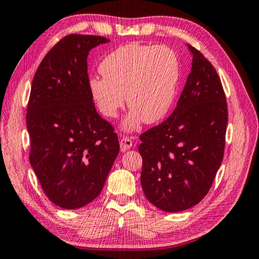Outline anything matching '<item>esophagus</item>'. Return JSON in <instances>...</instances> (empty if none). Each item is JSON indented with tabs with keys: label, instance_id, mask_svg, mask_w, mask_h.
Segmentation results:
<instances>
[{
	"label": "esophagus",
	"instance_id": "esophagus-1",
	"mask_svg": "<svg viewBox=\"0 0 259 259\" xmlns=\"http://www.w3.org/2000/svg\"><path fill=\"white\" fill-rule=\"evenodd\" d=\"M133 146V141L130 138H122L120 140V150L121 152H125L128 150V149L132 148Z\"/></svg>",
	"mask_w": 259,
	"mask_h": 259
}]
</instances>
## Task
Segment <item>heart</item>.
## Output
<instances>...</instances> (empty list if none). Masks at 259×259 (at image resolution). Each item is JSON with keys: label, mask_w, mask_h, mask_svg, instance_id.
Segmentation results:
<instances>
[{"label": "heart", "mask_w": 259, "mask_h": 259, "mask_svg": "<svg viewBox=\"0 0 259 259\" xmlns=\"http://www.w3.org/2000/svg\"><path fill=\"white\" fill-rule=\"evenodd\" d=\"M100 71L103 77L89 80L90 93L108 118L118 115L126 98L131 109L121 125L126 132L138 130L142 120L156 124L164 119L178 94L180 60L166 45H122L103 59Z\"/></svg>", "instance_id": "heart-1"}]
</instances>
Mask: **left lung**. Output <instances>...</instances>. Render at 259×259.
Returning a JSON list of instances; mask_svg holds the SVG:
<instances>
[{"mask_svg": "<svg viewBox=\"0 0 259 259\" xmlns=\"http://www.w3.org/2000/svg\"><path fill=\"white\" fill-rule=\"evenodd\" d=\"M192 67L173 113L143 133L141 185L153 206L189 209L209 191L223 160L228 104L215 68L188 44Z\"/></svg>", "mask_w": 259, "mask_h": 259, "instance_id": "obj_1", "label": "left lung"}]
</instances>
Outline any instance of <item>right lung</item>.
I'll return each mask as SVG.
<instances>
[{
    "label": "right lung",
    "mask_w": 259,
    "mask_h": 259,
    "mask_svg": "<svg viewBox=\"0 0 259 259\" xmlns=\"http://www.w3.org/2000/svg\"><path fill=\"white\" fill-rule=\"evenodd\" d=\"M108 42L66 36L44 57L31 84L26 115L30 165L48 198L65 209L99 196L119 152L117 134L95 110L89 89V52Z\"/></svg>",
    "instance_id": "add662e5"
}]
</instances>
